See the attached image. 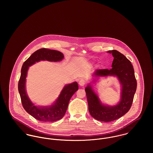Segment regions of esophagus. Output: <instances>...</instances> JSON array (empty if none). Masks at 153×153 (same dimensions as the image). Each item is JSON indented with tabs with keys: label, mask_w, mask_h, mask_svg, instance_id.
<instances>
[{
	"label": "esophagus",
	"mask_w": 153,
	"mask_h": 153,
	"mask_svg": "<svg viewBox=\"0 0 153 153\" xmlns=\"http://www.w3.org/2000/svg\"><path fill=\"white\" fill-rule=\"evenodd\" d=\"M85 84V81L84 79H81L79 81V85L80 86H84Z\"/></svg>",
	"instance_id": "esophagus-1"
}]
</instances>
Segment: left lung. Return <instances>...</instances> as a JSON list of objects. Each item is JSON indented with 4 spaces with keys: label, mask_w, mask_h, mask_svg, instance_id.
I'll return each mask as SVG.
<instances>
[{
    "label": "left lung",
    "mask_w": 153,
    "mask_h": 153,
    "mask_svg": "<svg viewBox=\"0 0 153 153\" xmlns=\"http://www.w3.org/2000/svg\"><path fill=\"white\" fill-rule=\"evenodd\" d=\"M107 52L112 53L114 57L112 68L97 69L93 74V76L98 79L101 76H116L121 87L120 101L114 106L104 105L94 91L91 84H89L85 89L91 115L95 119L104 122L118 119L130 110L137 89V81L131 62L116 50ZM96 79H94L92 82H95Z\"/></svg>",
    "instance_id": "obj_1"
}]
</instances>
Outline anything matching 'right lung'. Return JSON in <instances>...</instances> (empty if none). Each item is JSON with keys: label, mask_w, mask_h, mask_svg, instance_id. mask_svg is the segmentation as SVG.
Returning a JSON list of instances; mask_svg holds the SVG:
<instances>
[{"label": "right lung", "mask_w": 153, "mask_h": 153, "mask_svg": "<svg viewBox=\"0 0 153 153\" xmlns=\"http://www.w3.org/2000/svg\"><path fill=\"white\" fill-rule=\"evenodd\" d=\"M64 57L63 53L59 51L42 48L33 53L22 65L21 75L18 82V90L22 105L27 113L38 120L52 122L58 121L63 118L69 100L78 89V85L76 82L66 85L57 100L51 105L36 106L29 98L25 88L26 78L29 67L40 61H61L64 59Z\"/></svg>", "instance_id": "obj_1"}]
</instances>
